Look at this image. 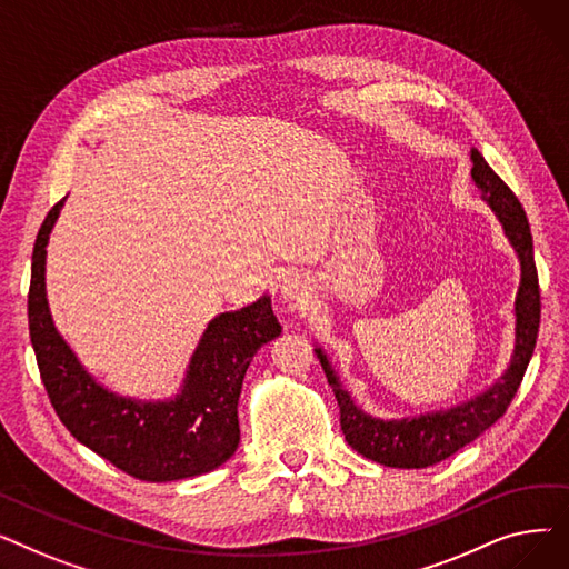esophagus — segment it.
Masks as SVG:
<instances>
[{
  "label": "esophagus",
  "instance_id": "1",
  "mask_svg": "<svg viewBox=\"0 0 569 569\" xmlns=\"http://www.w3.org/2000/svg\"><path fill=\"white\" fill-rule=\"evenodd\" d=\"M281 295H283V300H288V302L302 305L309 297V288L300 277H286L283 286H281Z\"/></svg>",
  "mask_w": 569,
  "mask_h": 569
}]
</instances>
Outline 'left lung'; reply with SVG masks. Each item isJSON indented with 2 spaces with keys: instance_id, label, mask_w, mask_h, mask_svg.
<instances>
[{
  "instance_id": "left-lung-1",
  "label": "left lung",
  "mask_w": 569,
  "mask_h": 569,
  "mask_svg": "<svg viewBox=\"0 0 569 569\" xmlns=\"http://www.w3.org/2000/svg\"><path fill=\"white\" fill-rule=\"evenodd\" d=\"M472 179L480 189L482 198L496 212L502 230L515 247L521 262V283L515 302L517 313V339L515 352L507 371L493 382L487 392L475 397L450 410L427 412L412 420H378L357 408L350 395L343 390L335 369L327 362L320 348H316L320 365L325 369L327 382L341 410V431L355 452L362 457L390 466V468H427L438 461H445L459 452L461 447L482 436L505 415L507 406L512 403L528 362L532 357L537 332H540V281H537V267L532 256V234L526 219V212L512 189L489 168L485 157L472 149Z\"/></svg>"
}]
</instances>
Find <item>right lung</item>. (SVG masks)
<instances>
[{"mask_svg": "<svg viewBox=\"0 0 569 569\" xmlns=\"http://www.w3.org/2000/svg\"><path fill=\"white\" fill-rule=\"evenodd\" d=\"M62 204L50 209L37 234L27 295L29 337L57 417L73 438L136 480L172 482L219 468L239 445L237 401L244 373L258 348L281 335L272 300L262 295L207 325L177 397H117L82 369L48 309L46 244Z\"/></svg>", "mask_w": 569, "mask_h": 569, "instance_id": "obj_1", "label": "right lung"}]
</instances>
